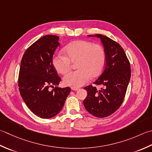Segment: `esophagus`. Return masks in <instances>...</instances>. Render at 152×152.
<instances>
[{"instance_id":"esophagus-1","label":"esophagus","mask_w":152,"mask_h":152,"mask_svg":"<svg viewBox=\"0 0 152 152\" xmlns=\"http://www.w3.org/2000/svg\"><path fill=\"white\" fill-rule=\"evenodd\" d=\"M79 89H80L79 88H74V87L72 88V90H73V91H78V90H79Z\"/></svg>"}]
</instances>
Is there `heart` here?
<instances>
[{
    "mask_svg": "<svg viewBox=\"0 0 152 152\" xmlns=\"http://www.w3.org/2000/svg\"><path fill=\"white\" fill-rule=\"evenodd\" d=\"M66 54H56L52 64L56 72L60 74L67 73L72 67V62L76 64L78 70L64 76L63 82L68 86L78 88L89 81L91 76L96 77L103 72L106 66V54L100 45L91 41L78 40L67 45L64 48Z\"/></svg>",
    "mask_w": 152,
    "mask_h": 152,
    "instance_id": "b5f03b06",
    "label": "heart"
}]
</instances>
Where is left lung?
<instances>
[{
    "label": "left lung",
    "mask_w": 152,
    "mask_h": 152,
    "mask_svg": "<svg viewBox=\"0 0 152 152\" xmlns=\"http://www.w3.org/2000/svg\"><path fill=\"white\" fill-rule=\"evenodd\" d=\"M88 36L101 40L106 54V62L104 72L94 83L102 87L98 91L92 85L85 87L87 96L83 104L92 115L103 118L113 113L123 103L131 79V66L118 43L100 34Z\"/></svg>",
    "instance_id": "1"
}]
</instances>
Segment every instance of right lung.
Here are the masks:
<instances>
[{
  "instance_id": "right-lung-1",
  "label": "right lung",
  "mask_w": 152,
  "mask_h": 152,
  "mask_svg": "<svg viewBox=\"0 0 152 152\" xmlns=\"http://www.w3.org/2000/svg\"><path fill=\"white\" fill-rule=\"evenodd\" d=\"M59 37H42L27 49L21 61L18 86L21 98L32 112L42 119L56 115L71 91L69 87L58 88L61 79L52 64L59 46ZM54 85L55 89L49 88Z\"/></svg>"
}]
</instances>
